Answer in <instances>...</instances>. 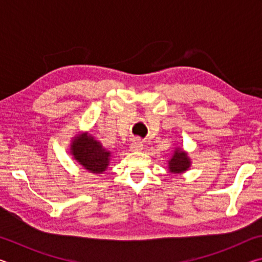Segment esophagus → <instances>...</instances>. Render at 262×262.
Here are the masks:
<instances>
[{
	"mask_svg": "<svg viewBox=\"0 0 262 262\" xmlns=\"http://www.w3.org/2000/svg\"><path fill=\"white\" fill-rule=\"evenodd\" d=\"M129 149H130V151H133V152L141 151V150L143 149V143H142V142H141L139 139H135V140L133 141L132 143H130Z\"/></svg>",
	"mask_w": 262,
	"mask_h": 262,
	"instance_id": "1",
	"label": "esophagus"
}]
</instances>
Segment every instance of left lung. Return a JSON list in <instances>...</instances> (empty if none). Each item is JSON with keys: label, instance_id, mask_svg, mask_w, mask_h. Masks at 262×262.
<instances>
[{"label": "left lung", "instance_id": "left-lung-1", "mask_svg": "<svg viewBox=\"0 0 262 262\" xmlns=\"http://www.w3.org/2000/svg\"><path fill=\"white\" fill-rule=\"evenodd\" d=\"M192 165L188 152H186L183 148L177 147L172 154L170 159H167V171L172 174H181L188 171Z\"/></svg>", "mask_w": 262, "mask_h": 262}]
</instances>
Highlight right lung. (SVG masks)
Listing matches in <instances>:
<instances>
[{
    "mask_svg": "<svg viewBox=\"0 0 262 262\" xmlns=\"http://www.w3.org/2000/svg\"><path fill=\"white\" fill-rule=\"evenodd\" d=\"M69 149L75 161L90 173L101 174L107 170L111 162V151L106 150L103 144L88 132L75 135Z\"/></svg>",
    "mask_w": 262,
    "mask_h": 262,
    "instance_id": "add662e5",
    "label": "right lung"
}]
</instances>
